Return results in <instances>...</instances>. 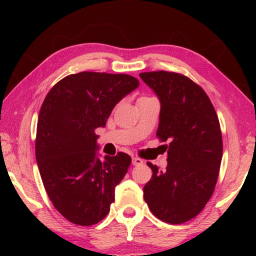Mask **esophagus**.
<instances>
[{
  "label": "esophagus",
  "mask_w": 256,
  "mask_h": 256,
  "mask_svg": "<svg viewBox=\"0 0 256 256\" xmlns=\"http://www.w3.org/2000/svg\"><path fill=\"white\" fill-rule=\"evenodd\" d=\"M132 166H141L143 160L141 158H138V157H132Z\"/></svg>",
  "instance_id": "esophagus-1"
}]
</instances>
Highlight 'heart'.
<instances>
[{
	"label": "heart",
	"instance_id": "obj_1",
	"mask_svg": "<svg viewBox=\"0 0 256 256\" xmlns=\"http://www.w3.org/2000/svg\"><path fill=\"white\" fill-rule=\"evenodd\" d=\"M143 98H146V96H143Z\"/></svg>",
	"mask_w": 256,
	"mask_h": 256
}]
</instances>
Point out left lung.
I'll return each instance as SVG.
<instances>
[{"label": "left lung", "mask_w": 256, "mask_h": 256, "mask_svg": "<svg viewBox=\"0 0 256 256\" xmlns=\"http://www.w3.org/2000/svg\"><path fill=\"white\" fill-rule=\"evenodd\" d=\"M158 96L156 136L169 141L168 166L152 176L143 197L152 214L168 224L186 222L202 212L214 191L222 157V138L214 107L204 90L180 73L143 72Z\"/></svg>", "instance_id": "1"}]
</instances>
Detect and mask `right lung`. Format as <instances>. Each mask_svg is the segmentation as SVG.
<instances>
[{
  "instance_id": "add662e5",
  "label": "right lung",
  "mask_w": 256,
  "mask_h": 256,
  "mask_svg": "<svg viewBox=\"0 0 256 256\" xmlns=\"http://www.w3.org/2000/svg\"><path fill=\"white\" fill-rule=\"evenodd\" d=\"M128 74L80 72L50 90L37 122L36 160L45 191L60 214L90 226L108 214L115 186L124 180L130 156H96V129L122 98L138 88Z\"/></svg>"
}]
</instances>
